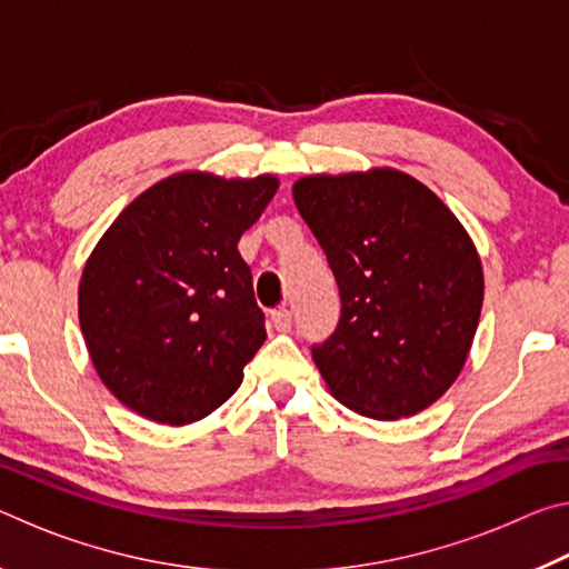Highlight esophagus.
Listing matches in <instances>:
<instances>
[{
  "label": "esophagus",
  "instance_id": "obj_1",
  "mask_svg": "<svg viewBox=\"0 0 569 569\" xmlns=\"http://www.w3.org/2000/svg\"><path fill=\"white\" fill-rule=\"evenodd\" d=\"M271 321L276 326V331H288L293 323V313L288 311V308H276V311L271 313Z\"/></svg>",
  "mask_w": 569,
  "mask_h": 569
}]
</instances>
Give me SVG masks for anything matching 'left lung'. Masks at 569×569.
Wrapping results in <instances>:
<instances>
[{
    "instance_id": "left-lung-1",
    "label": "left lung",
    "mask_w": 569,
    "mask_h": 569,
    "mask_svg": "<svg viewBox=\"0 0 569 569\" xmlns=\"http://www.w3.org/2000/svg\"><path fill=\"white\" fill-rule=\"evenodd\" d=\"M293 200L341 296L339 326L311 349L326 387L379 421L431 407L457 381L485 301L465 226L393 168L308 176Z\"/></svg>"
}]
</instances>
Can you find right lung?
<instances>
[{
    "instance_id": "obj_1",
    "label": "right lung",
    "mask_w": 569,
    "mask_h": 569,
    "mask_svg": "<svg viewBox=\"0 0 569 569\" xmlns=\"http://www.w3.org/2000/svg\"><path fill=\"white\" fill-rule=\"evenodd\" d=\"M278 178L178 172L140 192L104 230L80 278V326L118 401L170 427L233 397L266 341L238 240Z\"/></svg>"
}]
</instances>
